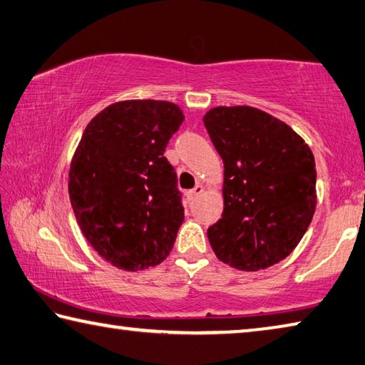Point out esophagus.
<instances>
[{
  "label": "esophagus",
  "mask_w": 365,
  "mask_h": 365,
  "mask_svg": "<svg viewBox=\"0 0 365 365\" xmlns=\"http://www.w3.org/2000/svg\"><path fill=\"white\" fill-rule=\"evenodd\" d=\"M204 191V187L202 185H196V187L190 191V197H196V196H200L201 193Z\"/></svg>",
  "instance_id": "1"
}]
</instances>
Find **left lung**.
<instances>
[{
  "label": "left lung",
  "instance_id": "left-lung-1",
  "mask_svg": "<svg viewBox=\"0 0 365 365\" xmlns=\"http://www.w3.org/2000/svg\"><path fill=\"white\" fill-rule=\"evenodd\" d=\"M204 125L223 160V214L207 230L215 255L258 271L290 255L316 209L314 156L286 123L252 107H217Z\"/></svg>",
  "mask_w": 365,
  "mask_h": 365
}]
</instances>
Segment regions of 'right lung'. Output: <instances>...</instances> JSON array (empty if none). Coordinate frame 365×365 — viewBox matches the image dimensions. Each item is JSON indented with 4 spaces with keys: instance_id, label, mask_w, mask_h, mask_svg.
<instances>
[{
    "instance_id": "add662e5",
    "label": "right lung",
    "mask_w": 365,
    "mask_h": 365,
    "mask_svg": "<svg viewBox=\"0 0 365 365\" xmlns=\"http://www.w3.org/2000/svg\"><path fill=\"white\" fill-rule=\"evenodd\" d=\"M164 101L110 105L84 129L70 168L68 193L86 240L113 267L161 263L183 222L177 174L164 156L183 123Z\"/></svg>"
}]
</instances>
